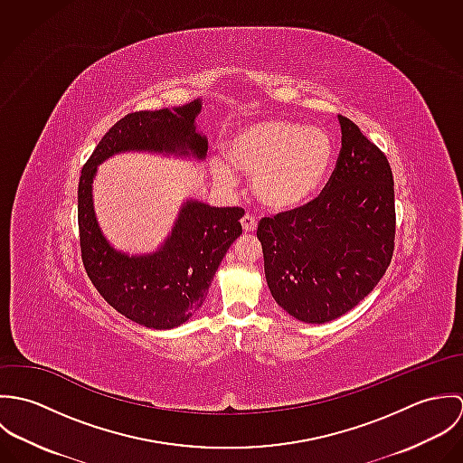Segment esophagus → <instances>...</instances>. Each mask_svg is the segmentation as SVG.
<instances>
[{"instance_id": "esophagus-1", "label": "esophagus", "mask_w": 463, "mask_h": 463, "mask_svg": "<svg viewBox=\"0 0 463 463\" xmlns=\"http://www.w3.org/2000/svg\"><path fill=\"white\" fill-rule=\"evenodd\" d=\"M241 224H242V230H244L246 233H253V232H257V228H259L257 219H255L253 215H250V213H246V215L242 217Z\"/></svg>"}]
</instances>
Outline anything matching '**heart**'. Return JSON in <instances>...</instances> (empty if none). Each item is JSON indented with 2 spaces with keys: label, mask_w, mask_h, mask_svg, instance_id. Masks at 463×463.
Instances as JSON below:
<instances>
[{
  "label": "heart",
  "mask_w": 463,
  "mask_h": 463,
  "mask_svg": "<svg viewBox=\"0 0 463 463\" xmlns=\"http://www.w3.org/2000/svg\"><path fill=\"white\" fill-rule=\"evenodd\" d=\"M224 153L228 165L210 164L215 180L232 184V169L253 176V196L270 212H292L312 203L325 189L335 162L330 133L283 118L239 127L230 133Z\"/></svg>",
  "instance_id": "obj_1"
}]
</instances>
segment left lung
I'll list each match as a JSON object with an SVG mask.
<instances>
[{
    "label": "left lung",
    "instance_id": "obj_1",
    "mask_svg": "<svg viewBox=\"0 0 463 463\" xmlns=\"http://www.w3.org/2000/svg\"><path fill=\"white\" fill-rule=\"evenodd\" d=\"M342 147L325 193L303 208L264 217L257 237L274 301L325 325L354 308L394 253V178L387 156L338 116Z\"/></svg>",
    "mask_w": 463,
    "mask_h": 463
}]
</instances>
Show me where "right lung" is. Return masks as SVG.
<instances>
[{
  "label": "right lung",
  "instance_id": "right-lung-1",
  "mask_svg": "<svg viewBox=\"0 0 463 463\" xmlns=\"http://www.w3.org/2000/svg\"><path fill=\"white\" fill-rule=\"evenodd\" d=\"M203 99L125 116L96 146L78 184V228L85 270L119 314L133 323L171 330L187 323L204 301L226 251L242 233V208L185 199L164 242L151 253L116 250L98 222L92 184L98 165L121 153H153L203 162L208 138L196 119Z\"/></svg>",
  "mask_w": 463,
  "mask_h": 463
}]
</instances>
